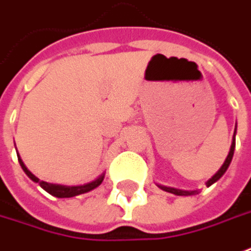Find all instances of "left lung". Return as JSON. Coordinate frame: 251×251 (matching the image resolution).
<instances>
[{
	"label": "left lung",
	"instance_id": "8db88e82",
	"mask_svg": "<svg viewBox=\"0 0 251 251\" xmlns=\"http://www.w3.org/2000/svg\"><path fill=\"white\" fill-rule=\"evenodd\" d=\"M235 134H236V128H235ZM233 152H235V135H233V139H232V145H231V149H229V153H228V156H226V159L224 161V164L221 166V169L217 171L214 176H211L210 179H208L206 185L210 186V185H213L214 182H217L221 176L225 174V171L228 170L229 167V164H231L232 161V157H233ZM160 189L163 191H166V192H170V193H174L176 196H191V195H195V193L198 192V191H182V189H176V188H170V186H163V185H157Z\"/></svg>",
	"mask_w": 251,
	"mask_h": 251
}]
</instances>
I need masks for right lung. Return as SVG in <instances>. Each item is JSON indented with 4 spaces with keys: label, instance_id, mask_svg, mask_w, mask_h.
Returning <instances> with one entry per match:
<instances>
[{
    "label": "right lung",
    "instance_id": "right-lung-1",
    "mask_svg": "<svg viewBox=\"0 0 251 251\" xmlns=\"http://www.w3.org/2000/svg\"><path fill=\"white\" fill-rule=\"evenodd\" d=\"M18 160H19L20 166H22L23 171L26 173V176H27L31 181H34V182H37V184L41 185V188H43L44 191H47L50 195L55 196V198H73V196H77V195H82V193L90 192V191H92V189L98 188L99 185L102 184L103 178H105V173H103V174H100L97 179H94V181H91V182H88V184H85V185L66 186V185L50 184V182H45V181H40V179H38L33 173H30V171L27 170V167L25 166V163H23L22 159H20V156H18Z\"/></svg>",
    "mask_w": 251,
    "mask_h": 251
}]
</instances>
